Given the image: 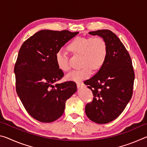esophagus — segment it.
<instances>
[{
  "label": "esophagus",
  "mask_w": 147,
  "mask_h": 147,
  "mask_svg": "<svg viewBox=\"0 0 147 147\" xmlns=\"http://www.w3.org/2000/svg\"><path fill=\"white\" fill-rule=\"evenodd\" d=\"M76 85H77V87H78V88H81V87L84 86V84L83 83L79 82V83H77V84H76Z\"/></svg>",
  "instance_id": "obj_1"
}]
</instances>
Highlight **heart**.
Here are the masks:
<instances>
[{
    "instance_id": "heart-1",
    "label": "heart",
    "mask_w": 147,
    "mask_h": 147,
    "mask_svg": "<svg viewBox=\"0 0 147 147\" xmlns=\"http://www.w3.org/2000/svg\"><path fill=\"white\" fill-rule=\"evenodd\" d=\"M67 48L74 54L82 56L81 66L83 67L80 70L71 72L66 76L68 80L76 82L88 78L93 69L96 71L100 69L105 63L108 53L106 41L100 36L77 37L71 41ZM56 61L61 71H70L68 58L63 52H57Z\"/></svg>"
}]
</instances>
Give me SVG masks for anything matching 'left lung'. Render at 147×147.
<instances>
[{
	"mask_svg": "<svg viewBox=\"0 0 147 147\" xmlns=\"http://www.w3.org/2000/svg\"><path fill=\"white\" fill-rule=\"evenodd\" d=\"M103 38L108 45L106 60L97 73L84 84L91 90L93 100L86 104V115L98 124H106L121 115L132 96L135 78L127 50L109 30L89 32Z\"/></svg>",
	"mask_w": 147,
	"mask_h": 147,
	"instance_id": "1",
	"label": "left lung"
}]
</instances>
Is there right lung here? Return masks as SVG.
<instances>
[{
  "instance_id": "1",
  "label": "right lung",
  "mask_w": 147,
  "mask_h": 147,
  "mask_svg": "<svg viewBox=\"0 0 147 147\" xmlns=\"http://www.w3.org/2000/svg\"><path fill=\"white\" fill-rule=\"evenodd\" d=\"M78 34L43 30L22 45L14 67L17 93L30 115L51 123L63 115L65 102L76 91L73 81L57 84L64 76L56 61L61 47Z\"/></svg>"
}]
</instances>
